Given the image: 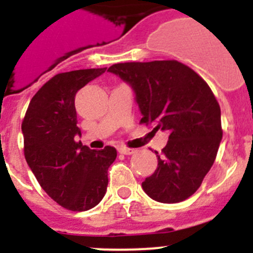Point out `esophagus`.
Here are the masks:
<instances>
[{"mask_svg":"<svg viewBox=\"0 0 253 253\" xmlns=\"http://www.w3.org/2000/svg\"><path fill=\"white\" fill-rule=\"evenodd\" d=\"M118 151H119V153H122V154H133V153H135V149L126 148V147H119V148H118Z\"/></svg>","mask_w":253,"mask_h":253,"instance_id":"obj_1","label":"esophagus"}]
</instances>
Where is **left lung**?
Wrapping results in <instances>:
<instances>
[{
	"label": "left lung",
	"instance_id": "8db88e82",
	"mask_svg": "<svg viewBox=\"0 0 253 253\" xmlns=\"http://www.w3.org/2000/svg\"><path fill=\"white\" fill-rule=\"evenodd\" d=\"M131 87L152 131H169L158 166L142 182L156 202L186 200L213 166L223 137L220 107L198 73L177 60L118 63L107 69Z\"/></svg>",
	"mask_w": 253,
	"mask_h": 253
}]
</instances>
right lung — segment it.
<instances>
[{
    "mask_svg": "<svg viewBox=\"0 0 253 253\" xmlns=\"http://www.w3.org/2000/svg\"><path fill=\"white\" fill-rule=\"evenodd\" d=\"M106 68L78 69L49 80L29 104L21 125L24 153L43 190L68 210L84 211L106 194L107 169L116 149L95 151L77 142L75 96Z\"/></svg>",
    "mask_w": 253,
    "mask_h": 253,
    "instance_id": "1",
    "label": "right lung"
}]
</instances>
